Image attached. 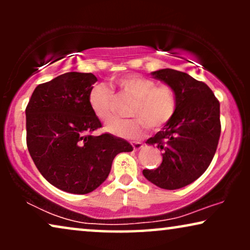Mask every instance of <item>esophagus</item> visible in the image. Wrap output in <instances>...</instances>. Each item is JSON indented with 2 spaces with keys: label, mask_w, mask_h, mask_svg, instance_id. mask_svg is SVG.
Returning <instances> with one entry per match:
<instances>
[{
  "label": "esophagus",
  "mask_w": 250,
  "mask_h": 250,
  "mask_svg": "<svg viewBox=\"0 0 250 250\" xmlns=\"http://www.w3.org/2000/svg\"><path fill=\"white\" fill-rule=\"evenodd\" d=\"M132 146L134 150H140L141 148H143V145L141 142H132Z\"/></svg>",
  "instance_id": "34e87169"
}]
</instances>
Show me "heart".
Listing matches in <instances>:
<instances>
[{"instance_id":"heart-1","label":"heart","mask_w":250,"mask_h":250,"mask_svg":"<svg viewBox=\"0 0 250 250\" xmlns=\"http://www.w3.org/2000/svg\"><path fill=\"white\" fill-rule=\"evenodd\" d=\"M115 83L123 94L134 99L129 121L115 119L107 125V131L123 139H138L146 127L152 131L168 124L177 109V98L172 87L157 85L153 80L141 75L128 74L117 78ZM88 105L95 117L110 121L114 115V93L104 85H95L88 92Z\"/></svg>"}]
</instances>
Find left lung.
I'll use <instances>...</instances> for the list:
<instances>
[{"mask_svg":"<svg viewBox=\"0 0 250 250\" xmlns=\"http://www.w3.org/2000/svg\"><path fill=\"white\" fill-rule=\"evenodd\" d=\"M151 75L173 88L177 109L163 131L146 142L162 150L163 163L142 173L162 189H181L203 175L213 160L221 135L220 102L204 82L187 73L166 68Z\"/></svg>","mask_w":250,"mask_h":250,"instance_id":"left-lung-1","label":"left lung"}]
</instances>
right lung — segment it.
Wrapping results in <instances>:
<instances>
[{
  "instance_id": "obj_1",
  "label": "right lung",
  "mask_w": 250,
  "mask_h": 250,
  "mask_svg": "<svg viewBox=\"0 0 250 250\" xmlns=\"http://www.w3.org/2000/svg\"><path fill=\"white\" fill-rule=\"evenodd\" d=\"M97 77L66 73L37 85L26 108L27 148L37 169L58 189L85 194L107 179L112 160L133 146L101 127L88 105V92Z\"/></svg>"
}]
</instances>
